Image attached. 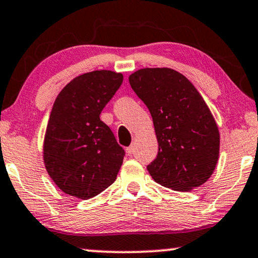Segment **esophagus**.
<instances>
[{
	"label": "esophagus",
	"mask_w": 258,
	"mask_h": 258,
	"mask_svg": "<svg viewBox=\"0 0 258 258\" xmlns=\"http://www.w3.org/2000/svg\"><path fill=\"white\" fill-rule=\"evenodd\" d=\"M134 152H135V147L133 145L130 146V147L126 148V154H128V155H133V154H134Z\"/></svg>",
	"instance_id": "esophagus-1"
}]
</instances>
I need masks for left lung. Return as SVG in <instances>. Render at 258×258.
Segmentation results:
<instances>
[{
	"mask_svg": "<svg viewBox=\"0 0 258 258\" xmlns=\"http://www.w3.org/2000/svg\"><path fill=\"white\" fill-rule=\"evenodd\" d=\"M129 82L153 118L159 151L147 166L152 178L178 191L206 183L217 166L220 135L201 94L170 68L140 69Z\"/></svg>",
	"mask_w": 258,
	"mask_h": 258,
	"instance_id": "1",
	"label": "left lung"
}]
</instances>
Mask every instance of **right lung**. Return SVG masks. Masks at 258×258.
Instances as JSON below:
<instances>
[{
  "label": "right lung",
  "instance_id": "obj_1",
  "mask_svg": "<svg viewBox=\"0 0 258 258\" xmlns=\"http://www.w3.org/2000/svg\"><path fill=\"white\" fill-rule=\"evenodd\" d=\"M122 82L120 73L94 71L73 79L57 95L44 140V163L63 192L88 200L116 180L125 152L100 113Z\"/></svg>",
  "mask_w": 258,
  "mask_h": 258
}]
</instances>
